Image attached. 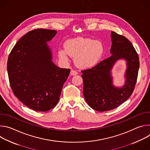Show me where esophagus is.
<instances>
[{
	"instance_id": "esophagus-1",
	"label": "esophagus",
	"mask_w": 150,
	"mask_h": 150,
	"mask_svg": "<svg viewBox=\"0 0 150 150\" xmlns=\"http://www.w3.org/2000/svg\"><path fill=\"white\" fill-rule=\"evenodd\" d=\"M77 74H78V72L76 70H74V69L71 70V75H76Z\"/></svg>"
}]
</instances>
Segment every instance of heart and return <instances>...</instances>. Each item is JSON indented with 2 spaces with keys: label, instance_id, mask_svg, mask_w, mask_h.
I'll return each instance as SVG.
<instances>
[{
  "label": "heart",
  "instance_id": "1",
  "mask_svg": "<svg viewBox=\"0 0 150 150\" xmlns=\"http://www.w3.org/2000/svg\"><path fill=\"white\" fill-rule=\"evenodd\" d=\"M104 52V47L100 41L79 37L67 40L65 48L59 49L58 56L64 62H68L70 56L75 57L78 67L88 68L99 62Z\"/></svg>",
  "mask_w": 150,
  "mask_h": 150
}]
</instances>
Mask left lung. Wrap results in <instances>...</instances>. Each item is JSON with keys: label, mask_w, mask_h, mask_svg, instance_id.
<instances>
[{"label": "left lung", "mask_w": 150, "mask_h": 150, "mask_svg": "<svg viewBox=\"0 0 150 150\" xmlns=\"http://www.w3.org/2000/svg\"><path fill=\"white\" fill-rule=\"evenodd\" d=\"M112 55L91 68L83 70V94L87 104L98 112L114 109L126 101L132 94L137 80L139 60L130 41L114 31L111 32ZM127 60L125 83L121 88L112 85L111 70L119 59Z\"/></svg>", "instance_id": "obj_1"}]
</instances>
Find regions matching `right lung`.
Here are the masks:
<instances>
[{"label": "right lung", "mask_w": 150, "mask_h": 150, "mask_svg": "<svg viewBox=\"0 0 150 150\" xmlns=\"http://www.w3.org/2000/svg\"><path fill=\"white\" fill-rule=\"evenodd\" d=\"M56 31L35 29L21 37L12 49L7 70L15 96L30 109L47 112L57 104L71 69L60 68L52 62L46 42Z\"/></svg>", "instance_id": "obj_1"}]
</instances>
